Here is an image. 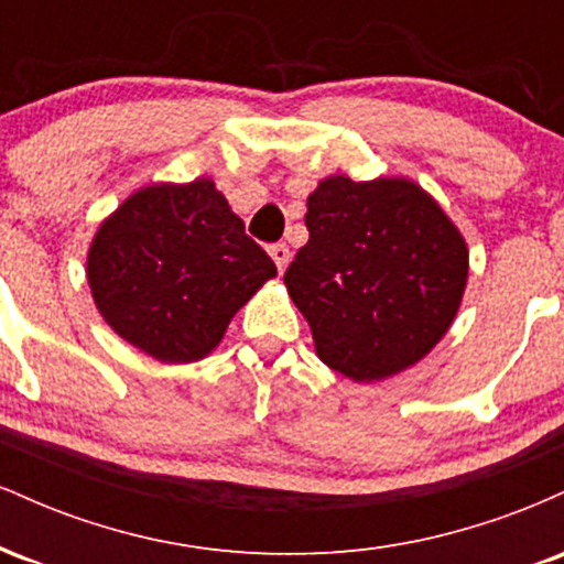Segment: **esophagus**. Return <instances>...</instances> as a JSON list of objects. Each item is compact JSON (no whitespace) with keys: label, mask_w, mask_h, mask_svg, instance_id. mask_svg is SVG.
<instances>
[{"label":"esophagus","mask_w":564,"mask_h":564,"mask_svg":"<svg viewBox=\"0 0 564 564\" xmlns=\"http://www.w3.org/2000/svg\"><path fill=\"white\" fill-rule=\"evenodd\" d=\"M270 257H273V262H275V268L281 270H286V264H289V260H291V251H289V246L286 243H273L270 246Z\"/></svg>","instance_id":"esophagus-1"}]
</instances>
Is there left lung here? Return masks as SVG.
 <instances>
[{
	"instance_id": "8db88e82",
	"label": "left lung",
	"mask_w": 564,
	"mask_h": 564,
	"mask_svg": "<svg viewBox=\"0 0 564 564\" xmlns=\"http://www.w3.org/2000/svg\"><path fill=\"white\" fill-rule=\"evenodd\" d=\"M310 241L283 283L315 352L352 381L405 371L443 339L469 275L467 241L405 177L321 180L307 196Z\"/></svg>"
}]
</instances>
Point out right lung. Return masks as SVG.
<instances>
[{
    "instance_id": "right-lung-1",
    "label": "right lung",
    "mask_w": 564,
    "mask_h": 564,
    "mask_svg": "<svg viewBox=\"0 0 564 564\" xmlns=\"http://www.w3.org/2000/svg\"><path fill=\"white\" fill-rule=\"evenodd\" d=\"M278 270L209 177L134 191L87 254L93 300L121 339L161 364H193Z\"/></svg>"
}]
</instances>
